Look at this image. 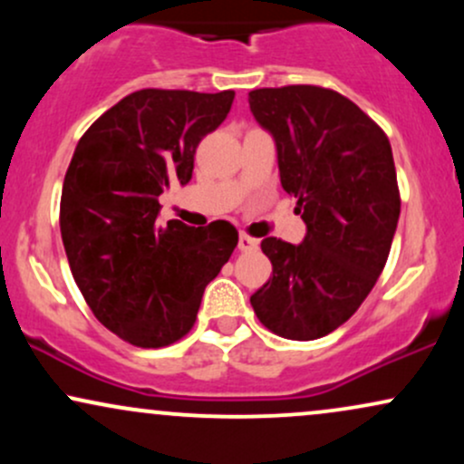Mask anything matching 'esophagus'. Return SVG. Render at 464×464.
<instances>
[{"label":"esophagus","instance_id":"obj_1","mask_svg":"<svg viewBox=\"0 0 464 464\" xmlns=\"http://www.w3.org/2000/svg\"><path fill=\"white\" fill-rule=\"evenodd\" d=\"M237 248H239V250H244V253H250V250H257V248H259V239L250 237L248 233H239Z\"/></svg>","mask_w":464,"mask_h":464}]
</instances>
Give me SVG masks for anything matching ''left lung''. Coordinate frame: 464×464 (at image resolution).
Instances as JSON below:
<instances>
[{
	"instance_id": "left-lung-1",
	"label": "left lung",
	"mask_w": 464,
	"mask_h": 464,
	"mask_svg": "<svg viewBox=\"0 0 464 464\" xmlns=\"http://www.w3.org/2000/svg\"><path fill=\"white\" fill-rule=\"evenodd\" d=\"M273 132L281 188L307 225L299 246L264 237L273 276L250 296L266 329L316 340L347 323L384 270L401 196L386 132L334 89L287 84L248 93Z\"/></svg>"
}]
</instances>
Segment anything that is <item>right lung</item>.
I'll use <instances>...</instances> for the list:
<instances>
[{"mask_svg": "<svg viewBox=\"0 0 464 464\" xmlns=\"http://www.w3.org/2000/svg\"><path fill=\"white\" fill-rule=\"evenodd\" d=\"M233 98L231 89H141L89 126L69 163L61 196L69 268L95 318L132 347L188 335L207 284L237 246L225 220L157 225L159 196L191 179L196 148Z\"/></svg>", "mask_w": 464, "mask_h": 464, "instance_id": "obj_1", "label": "right lung"}]
</instances>
